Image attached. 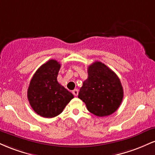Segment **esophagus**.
I'll list each match as a JSON object with an SVG mask.
<instances>
[{
	"mask_svg": "<svg viewBox=\"0 0 155 155\" xmlns=\"http://www.w3.org/2000/svg\"><path fill=\"white\" fill-rule=\"evenodd\" d=\"M73 94H74V95L75 96H77L78 95V94H79V90H77V89H75V90H73Z\"/></svg>",
	"mask_w": 155,
	"mask_h": 155,
	"instance_id": "obj_1",
	"label": "esophagus"
}]
</instances>
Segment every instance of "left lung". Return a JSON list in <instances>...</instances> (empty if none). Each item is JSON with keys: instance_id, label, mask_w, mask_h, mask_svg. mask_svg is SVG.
<instances>
[{"instance_id": "left-lung-1", "label": "left lung", "mask_w": 155, "mask_h": 155, "mask_svg": "<svg viewBox=\"0 0 155 155\" xmlns=\"http://www.w3.org/2000/svg\"><path fill=\"white\" fill-rule=\"evenodd\" d=\"M88 78L83 82L78 97L90 113L97 117L111 115L123 99V89L118 76L101 62L96 61L87 69Z\"/></svg>"}]
</instances>
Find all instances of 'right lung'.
<instances>
[{"label": "right lung", "instance_id": "add662e5", "mask_svg": "<svg viewBox=\"0 0 155 155\" xmlns=\"http://www.w3.org/2000/svg\"><path fill=\"white\" fill-rule=\"evenodd\" d=\"M60 64L49 60L43 64L31 79L28 90V98L32 108L41 117L52 118L63 112L74 98L71 92L58 83Z\"/></svg>", "mask_w": 155, "mask_h": 155}]
</instances>
